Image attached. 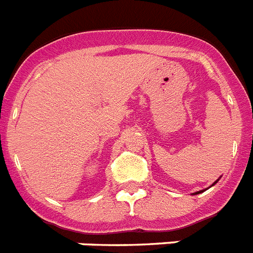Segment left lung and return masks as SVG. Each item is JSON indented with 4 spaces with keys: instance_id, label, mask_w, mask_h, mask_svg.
<instances>
[{
    "instance_id": "8db88e82",
    "label": "left lung",
    "mask_w": 253,
    "mask_h": 253,
    "mask_svg": "<svg viewBox=\"0 0 253 253\" xmlns=\"http://www.w3.org/2000/svg\"><path fill=\"white\" fill-rule=\"evenodd\" d=\"M216 181H218V180H216ZM216 181H215V182H214V184H216ZM200 193H203V190H202V191H198V193H195V194H200Z\"/></svg>"
}]
</instances>
